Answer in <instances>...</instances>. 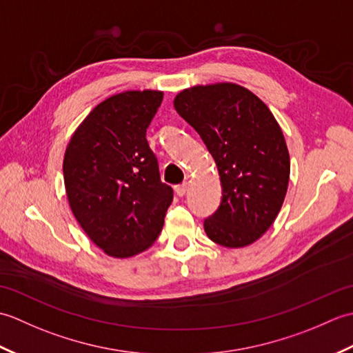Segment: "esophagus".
Wrapping results in <instances>:
<instances>
[{"instance_id": "34e87169", "label": "esophagus", "mask_w": 353, "mask_h": 353, "mask_svg": "<svg viewBox=\"0 0 353 353\" xmlns=\"http://www.w3.org/2000/svg\"><path fill=\"white\" fill-rule=\"evenodd\" d=\"M186 191H188V182H183L182 185H177L176 186V194L179 197H183Z\"/></svg>"}]
</instances>
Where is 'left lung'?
<instances>
[{"label": "left lung", "instance_id": "8db88e82", "mask_svg": "<svg viewBox=\"0 0 353 353\" xmlns=\"http://www.w3.org/2000/svg\"><path fill=\"white\" fill-rule=\"evenodd\" d=\"M174 109L219 168L221 205L205 220L206 235L230 249L250 245L274 223L287 196L290 153L279 123L264 101L230 81L183 89Z\"/></svg>", "mask_w": 353, "mask_h": 353}]
</instances>
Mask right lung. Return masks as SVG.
I'll list each match as a JSON object with an SVG mask.
<instances>
[{"label": "right lung", "instance_id": "1", "mask_svg": "<svg viewBox=\"0 0 353 353\" xmlns=\"http://www.w3.org/2000/svg\"><path fill=\"white\" fill-rule=\"evenodd\" d=\"M162 91L115 94L89 112L66 145L63 181L76 220L112 258H130L152 247L172 200L161 182L147 129Z\"/></svg>", "mask_w": 353, "mask_h": 353}]
</instances>
